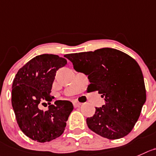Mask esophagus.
<instances>
[{"label":"esophagus","mask_w":156,"mask_h":156,"mask_svg":"<svg viewBox=\"0 0 156 156\" xmlns=\"http://www.w3.org/2000/svg\"><path fill=\"white\" fill-rule=\"evenodd\" d=\"M73 104L74 107H79V106H81V103L77 101H73Z\"/></svg>","instance_id":"1"}]
</instances>
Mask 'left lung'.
Wrapping results in <instances>:
<instances>
[{"label": "left lung", "instance_id": "left-lung-1", "mask_svg": "<svg viewBox=\"0 0 156 156\" xmlns=\"http://www.w3.org/2000/svg\"><path fill=\"white\" fill-rule=\"evenodd\" d=\"M64 57L76 71L88 76L91 91H98L105 100L87 119L89 128L109 139L128 135L136 123L146 100L143 75L137 62L113 48L69 53Z\"/></svg>", "mask_w": 156, "mask_h": 156}]
</instances>
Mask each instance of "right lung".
<instances>
[{
    "label": "right lung",
    "instance_id": "obj_1",
    "mask_svg": "<svg viewBox=\"0 0 156 156\" xmlns=\"http://www.w3.org/2000/svg\"><path fill=\"white\" fill-rule=\"evenodd\" d=\"M66 60L54 54H42L31 59L16 74L12 86L13 109L21 131L34 141L50 142L63 134L72 103L57 100L50 105L52 85L56 73ZM48 103L47 111L39 108Z\"/></svg>",
    "mask_w": 156,
    "mask_h": 156
}]
</instances>
